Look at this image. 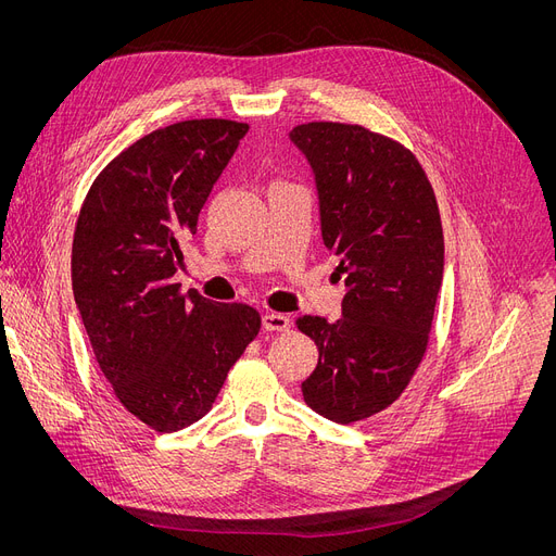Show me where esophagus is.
<instances>
[{
    "label": "esophagus",
    "instance_id": "34e87169",
    "mask_svg": "<svg viewBox=\"0 0 556 556\" xmlns=\"http://www.w3.org/2000/svg\"><path fill=\"white\" fill-rule=\"evenodd\" d=\"M290 317L288 315H281V313H266L263 315V329L266 331H288L290 329Z\"/></svg>",
    "mask_w": 556,
    "mask_h": 556
}]
</instances>
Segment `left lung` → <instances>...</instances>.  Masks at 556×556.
I'll list each match as a JSON object with an SVG mask.
<instances>
[{"mask_svg":"<svg viewBox=\"0 0 556 556\" xmlns=\"http://www.w3.org/2000/svg\"><path fill=\"white\" fill-rule=\"evenodd\" d=\"M317 189L325 245L340 256L342 317L304 315L317 367L304 401L336 424L392 405L419 367L444 279V233L417 157L363 126L313 122L290 130Z\"/></svg>","mask_w":556,"mask_h":556,"instance_id":"1","label":"left lung"}]
</instances>
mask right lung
I'll use <instances>...</instances> for the list:
<instances>
[{
    "label": "right lung",
    "instance_id": "obj_1",
    "mask_svg": "<svg viewBox=\"0 0 556 556\" xmlns=\"http://www.w3.org/2000/svg\"><path fill=\"white\" fill-rule=\"evenodd\" d=\"M248 128L191 119L153 130L99 173L78 214L72 286L80 319L116 399L157 432L207 415L261 329L252 306L182 295L173 283L182 243Z\"/></svg>",
    "mask_w": 556,
    "mask_h": 556
}]
</instances>
